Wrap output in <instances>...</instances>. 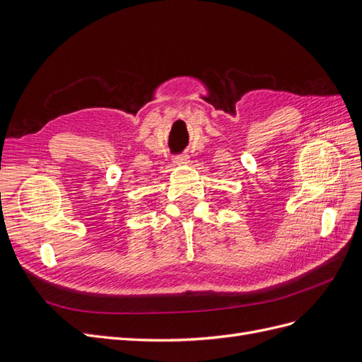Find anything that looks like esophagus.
<instances>
[{"label":"esophagus","instance_id":"esophagus-1","mask_svg":"<svg viewBox=\"0 0 362 362\" xmlns=\"http://www.w3.org/2000/svg\"><path fill=\"white\" fill-rule=\"evenodd\" d=\"M173 163H175V164H185V163H189V156H185V154L175 156V157H173Z\"/></svg>","mask_w":362,"mask_h":362}]
</instances>
